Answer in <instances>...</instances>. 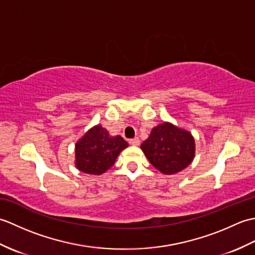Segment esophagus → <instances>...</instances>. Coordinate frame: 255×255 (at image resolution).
<instances>
[{
    "label": "esophagus",
    "instance_id": "esophagus-1",
    "mask_svg": "<svg viewBox=\"0 0 255 255\" xmlns=\"http://www.w3.org/2000/svg\"><path fill=\"white\" fill-rule=\"evenodd\" d=\"M129 143H130L131 145H139L140 144V140L139 138H133V139H130L129 140Z\"/></svg>",
    "mask_w": 255,
    "mask_h": 255
}]
</instances>
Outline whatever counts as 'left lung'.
Instances as JSON below:
<instances>
[{
  "label": "left lung",
  "mask_w": 255,
  "mask_h": 255,
  "mask_svg": "<svg viewBox=\"0 0 255 255\" xmlns=\"http://www.w3.org/2000/svg\"><path fill=\"white\" fill-rule=\"evenodd\" d=\"M141 150L155 169L164 174H174L191 164L195 142L188 131L164 123L152 129Z\"/></svg>",
  "instance_id": "obj_1"
}]
</instances>
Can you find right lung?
<instances>
[{"label":"right lung","mask_w":255,"mask_h":255,"mask_svg":"<svg viewBox=\"0 0 255 255\" xmlns=\"http://www.w3.org/2000/svg\"><path fill=\"white\" fill-rule=\"evenodd\" d=\"M128 147L121 137H111L101 126L86 132L75 144V165L88 174L100 175L115 163L117 155Z\"/></svg>","instance_id":"add662e5"}]
</instances>
